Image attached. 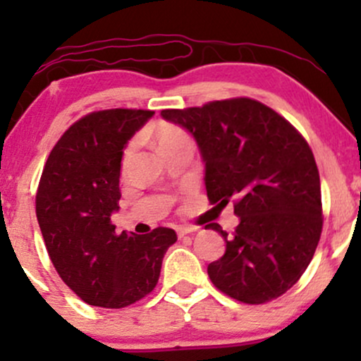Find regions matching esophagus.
Instances as JSON below:
<instances>
[{
	"label": "esophagus",
	"mask_w": 361,
	"mask_h": 361,
	"mask_svg": "<svg viewBox=\"0 0 361 361\" xmlns=\"http://www.w3.org/2000/svg\"><path fill=\"white\" fill-rule=\"evenodd\" d=\"M195 231H197V227L180 226V227H178V229H176V234H178V238H185V235L192 234V233H195Z\"/></svg>",
	"instance_id": "1"
}]
</instances>
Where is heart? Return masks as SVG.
I'll list each match as a JSON object with an SVG mask.
<instances>
[{
	"label": "heart",
	"mask_w": 361,
	"mask_h": 361,
	"mask_svg": "<svg viewBox=\"0 0 361 361\" xmlns=\"http://www.w3.org/2000/svg\"><path fill=\"white\" fill-rule=\"evenodd\" d=\"M156 135H157V146H159V149L171 146V144L181 142V140H186V135L183 134V132H181L180 128H176L173 126H161L159 128H157ZM132 149H134V146H130L126 151V156H123V166H126L127 161L130 159Z\"/></svg>",
	"instance_id": "heart-1"
}]
</instances>
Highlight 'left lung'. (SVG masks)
Instances as JSON below:
<instances>
[{
    "instance_id": "left-lung-1",
    "label": "left lung",
    "mask_w": 361,
    "mask_h": 361,
    "mask_svg": "<svg viewBox=\"0 0 361 361\" xmlns=\"http://www.w3.org/2000/svg\"><path fill=\"white\" fill-rule=\"evenodd\" d=\"M161 117L192 134L205 166L207 197L229 204L239 224L221 259L209 264L221 292L264 304L299 281L322 231L321 181L312 151L283 117L251 98L163 110Z\"/></svg>"
}]
</instances>
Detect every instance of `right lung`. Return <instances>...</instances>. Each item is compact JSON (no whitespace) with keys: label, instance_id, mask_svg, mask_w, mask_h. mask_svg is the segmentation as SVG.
<instances>
[{"label":"right lung","instance_id":"add662e5","mask_svg":"<svg viewBox=\"0 0 361 361\" xmlns=\"http://www.w3.org/2000/svg\"><path fill=\"white\" fill-rule=\"evenodd\" d=\"M154 115L103 110L73 123L49 154L37 192V221L57 273L86 304L122 309L152 292L176 233H115L123 149Z\"/></svg>","mask_w":361,"mask_h":361}]
</instances>
